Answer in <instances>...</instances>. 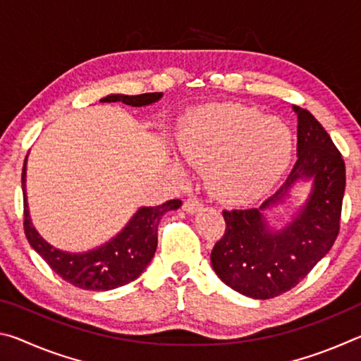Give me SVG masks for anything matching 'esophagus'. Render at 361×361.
Segmentation results:
<instances>
[{
  "mask_svg": "<svg viewBox=\"0 0 361 361\" xmlns=\"http://www.w3.org/2000/svg\"><path fill=\"white\" fill-rule=\"evenodd\" d=\"M183 209H185L188 213H195L202 209V200L195 197V195H191V197H188L185 200V204H183Z\"/></svg>",
  "mask_w": 361,
  "mask_h": 361,
  "instance_id": "1",
  "label": "esophagus"
}]
</instances>
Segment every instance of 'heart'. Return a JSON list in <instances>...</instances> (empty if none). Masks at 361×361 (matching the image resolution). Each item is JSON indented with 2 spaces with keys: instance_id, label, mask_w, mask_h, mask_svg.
<instances>
[{
  "instance_id": "b5f03b06",
  "label": "heart",
  "mask_w": 361,
  "mask_h": 361,
  "mask_svg": "<svg viewBox=\"0 0 361 361\" xmlns=\"http://www.w3.org/2000/svg\"><path fill=\"white\" fill-rule=\"evenodd\" d=\"M183 157L209 169V188L229 204H247L276 186L293 154L290 127L256 108L219 103L188 116L180 135Z\"/></svg>"
}]
</instances>
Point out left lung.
I'll return each instance as SVG.
<instances>
[{
  "mask_svg": "<svg viewBox=\"0 0 361 361\" xmlns=\"http://www.w3.org/2000/svg\"><path fill=\"white\" fill-rule=\"evenodd\" d=\"M298 114V161L285 183L261 208L276 203L298 179L314 178L308 204L295 222L269 233L258 209L224 210L226 229L212 250L216 276L229 288L255 299L291 290L333 247L341 228L345 164L331 137L307 109Z\"/></svg>",
  "mask_w": 361,
  "mask_h": 361,
  "instance_id": "8db88e82",
  "label": "left lung"
}]
</instances>
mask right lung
<instances>
[{"label":"right lung","mask_w":361,"mask_h":361,"mask_svg":"<svg viewBox=\"0 0 361 361\" xmlns=\"http://www.w3.org/2000/svg\"><path fill=\"white\" fill-rule=\"evenodd\" d=\"M161 97V92L108 95L100 102H122L126 105L143 106L157 102ZM25 164L27 159L22 170L23 231H25L27 240L57 276L82 290L106 291L135 280L154 256L157 247V226L162 215L169 210H176L181 205L180 199H172L157 207H143L111 242L87 253H65L49 245L30 221L25 195Z\"/></svg>","instance_id":"add662e5"}]
</instances>
